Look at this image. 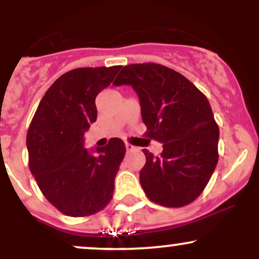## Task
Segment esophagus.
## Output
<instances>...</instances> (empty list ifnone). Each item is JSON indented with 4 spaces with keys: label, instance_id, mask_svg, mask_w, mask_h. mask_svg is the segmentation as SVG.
I'll return each instance as SVG.
<instances>
[{
    "label": "esophagus",
    "instance_id": "esophagus-1",
    "mask_svg": "<svg viewBox=\"0 0 259 259\" xmlns=\"http://www.w3.org/2000/svg\"><path fill=\"white\" fill-rule=\"evenodd\" d=\"M125 148L127 152H132V151L135 150V146H133V145L129 144V142H125Z\"/></svg>",
    "mask_w": 259,
    "mask_h": 259
}]
</instances>
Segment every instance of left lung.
<instances>
[{
    "mask_svg": "<svg viewBox=\"0 0 259 259\" xmlns=\"http://www.w3.org/2000/svg\"><path fill=\"white\" fill-rule=\"evenodd\" d=\"M114 86L139 95L146 138L163 144L160 156L142 150L145 194L164 207H184L202 194L218 163L219 127L209 101L190 80L156 63L125 65Z\"/></svg>",
    "mask_w": 259,
    "mask_h": 259,
    "instance_id": "left-lung-1",
    "label": "left lung"
}]
</instances>
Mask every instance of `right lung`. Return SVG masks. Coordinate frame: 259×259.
Wrapping results in <instances>:
<instances>
[{"instance_id": "1", "label": "right lung", "mask_w": 259, "mask_h": 259, "mask_svg": "<svg viewBox=\"0 0 259 259\" xmlns=\"http://www.w3.org/2000/svg\"><path fill=\"white\" fill-rule=\"evenodd\" d=\"M120 65L76 68L64 73L38 103L26 135L29 168L41 192L59 212L88 217L109 203L125 145L113 138L91 154L84 134L96 121V96Z\"/></svg>"}]
</instances>
